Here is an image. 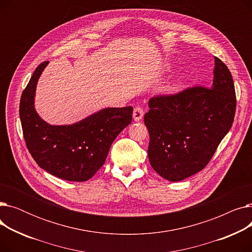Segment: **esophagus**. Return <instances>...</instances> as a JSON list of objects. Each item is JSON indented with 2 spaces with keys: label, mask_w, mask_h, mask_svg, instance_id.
Masks as SVG:
<instances>
[{
  "label": "esophagus",
  "mask_w": 252,
  "mask_h": 252,
  "mask_svg": "<svg viewBox=\"0 0 252 252\" xmlns=\"http://www.w3.org/2000/svg\"><path fill=\"white\" fill-rule=\"evenodd\" d=\"M144 116V110L142 107H140V106H137V107L134 109V112H133V117H134V121L135 122H140L141 119L143 118Z\"/></svg>",
  "instance_id": "esophagus-1"
}]
</instances>
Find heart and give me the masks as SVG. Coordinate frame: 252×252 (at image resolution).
I'll list each match as a JSON object with an SVG mask.
<instances>
[{
  "mask_svg": "<svg viewBox=\"0 0 252 252\" xmlns=\"http://www.w3.org/2000/svg\"><path fill=\"white\" fill-rule=\"evenodd\" d=\"M181 76L179 75V76H177V78L175 79L174 81V84H173V86L170 87V91H174V90H176L177 89V87H178V85H180V83H181Z\"/></svg>",
  "mask_w": 252,
  "mask_h": 252,
  "instance_id": "b5f03b06",
  "label": "heart"
}]
</instances>
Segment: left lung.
<instances>
[{
	"instance_id": "8db88e82",
	"label": "left lung",
	"mask_w": 252,
	"mask_h": 252,
	"mask_svg": "<svg viewBox=\"0 0 252 252\" xmlns=\"http://www.w3.org/2000/svg\"><path fill=\"white\" fill-rule=\"evenodd\" d=\"M148 105L144 122L150 136V164L167 181L185 180L207 165L232 126L236 110L232 74L215 57L210 88L157 96Z\"/></svg>"
}]
</instances>
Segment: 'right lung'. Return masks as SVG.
<instances>
[{"mask_svg":"<svg viewBox=\"0 0 252 252\" xmlns=\"http://www.w3.org/2000/svg\"><path fill=\"white\" fill-rule=\"evenodd\" d=\"M48 63L37 66L20 99L25 144L37 165L49 174L70 182H85L105 163L111 144L131 123L133 107L103 108L72 125L48 124L34 108L36 85Z\"/></svg>","mask_w":252,"mask_h":252,"instance_id":"1","label":"right lung"}]
</instances>
